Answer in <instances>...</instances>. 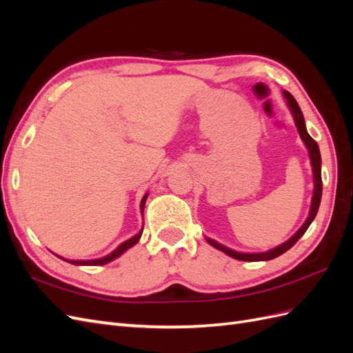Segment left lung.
<instances>
[{
    "label": "left lung",
    "instance_id": "left-lung-1",
    "mask_svg": "<svg viewBox=\"0 0 353 353\" xmlns=\"http://www.w3.org/2000/svg\"><path fill=\"white\" fill-rule=\"evenodd\" d=\"M284 99L287 100V105L290 108L292 114L294 117V123L297 126V131L301 134V138L303 140L307 152H309V157H311V165H312V172H314V196H312V203H311V210H309V216L305 221L303 225L299 228V231L294 234L292 239H288L285 243L276 245V248L265 252V253H240L232 250L230 248H225V245L219 244L218 241L212 240V239H206V241L213 245V248L227 253L228 256L234 259H239V261H244V262H258V261H271L274 258H279L280 254H283L284 252H287L290 248L296 244V241L301 239L303 234L306 232V230L311 225L312 221L316 216V212L319 208V203H321V196H323V179H321V153H319V147L316 144V141L314 138L307 134L306 131V126H305V119H303V114L301 108H299L297 101L294 100L293 95L288 92V91H283Z\"/></svg>",
    "mask_w": 353,
    "mask_h": 353
}]
</instances>
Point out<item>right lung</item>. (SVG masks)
Here are the masks:
<instances>
[{"mask_svg":"<svg viewBox=\"0 0 353 353\" xmlns=\"http://www.w3.org/2000/svg\"><path fill=\"white\" fill-rule=\"evenodd\" d=\"M147 196H148V194H145V196L143 197V200H141V213L144 212V205H145ZM141 234H143V230H141L140 232H138V234H135V236L131 237L130 240H126V241H123L121 245H117V248H116L110 254L104 256V258H100V259H92V261H66V259H63V258H61V259L69 262V263H72V265H91V266H97V265L109 263V262H112L113 259L119 258V256H121L123 252H126L128 249H131L132 245H135V244L138 243V240L141 239Z\"/></svg>","mask_w":353,"mask_h":353,"instance_id":"obj_1","label":"right lung"}]
</instances>
